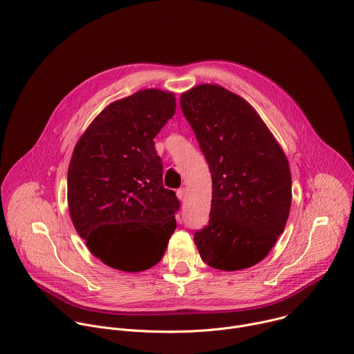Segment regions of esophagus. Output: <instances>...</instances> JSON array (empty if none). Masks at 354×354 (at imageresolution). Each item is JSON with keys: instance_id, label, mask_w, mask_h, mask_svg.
I'll use <instances>...</instances> for the list:
<instances>
[{"instance_id": "obj_1", "label": "esophagus", "mask_w": 354, "mask_h": 354, "mask_svg": "<svg viewBox=\"0 0 354 354\" xmlns=\"http://www.w3.org/2000/svg\"><path fill=\"white\" fill-rule=\"evenodd\" d=\"M185 196H187V189H185V188H178V189H177V198H178L180 201H184Z\"/></svg>"}]
</instances>
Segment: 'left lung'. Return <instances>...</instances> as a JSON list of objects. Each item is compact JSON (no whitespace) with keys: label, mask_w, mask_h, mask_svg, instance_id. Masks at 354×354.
Returning a JSON list of instances; mask_svg holds the SVG:
<instances>
[{"label":"left lung","mask_w":354,"mask_h":354,"mask_svg":"<svg viewBox=\"0 0 354 354\" xmlns=\"http://www.w3.org/2000/svg\"><path fill=\"white\" fill-rule=\"evenodd\" d=\"M180 104L212 176L209 222L195 232V245L212 268H250L285 230L289 162L258 113L227 89L199 85L183 93Z\"/></svg>","instance_id":"left-lung-1"}]
</instances>
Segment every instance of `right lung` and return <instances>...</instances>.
<instances>
[{
	"label": "right lung",
	"mask_w": 354,
	"mask_h": 354,
	"mask_svg": "<svg viewBox=\"0 0 354 354\" xmlns=\"http://www.w3.org/2000/svg\"><path fill=\"white\" fill-rule=\"evenodd\" d=\"M174 114L173 93L139 91L107 106L71 158V219L91 252L111 268L156 265L176 230L180 201L163 187L153 140Z\"/></svg>",
	"instance_id": "add662e5"
}]
</instances>
